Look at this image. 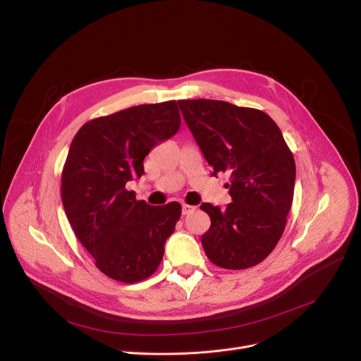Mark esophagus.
I'll list each match as a JSON object with an SVG mask.
<instances>
[{
	"mask_svg": "<svg viewBox=\"0 0 361 361\" xmlns=\"http://www.w3.org/2000/svg\"><path fill=\"white\" fill-rule=\"evenodd\" d=\"M196 210V207L195 206H190V204H183V207H181V213L185 216V214H190L191 212H195Z\"/></svg>",
	"mask_w": 361,
	"mask_h": 361,
	"instance_id": "34e87169",
	"label": "esophagus"
}]
</instances>
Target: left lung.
<instances>
[{
  "instance_id": "8db88e82",
  "label": "left lung",
  "mask_w": 361,
  "mask_h": 361,
  "mask_svg": "<svg viewBox=\"0 0 361 361\" xmlns=\"http://www.w3.org/2000/svg\"><path fill=\"white\" fill-rule=\"evenodd\" d=\"M178 106L212 176H229L232 203L200 206L210 218L204 252L222 269L257 266L276 248L293 202L296 165L281 130L257 109L206 99Z\"/></svg>"
}]
</instances>
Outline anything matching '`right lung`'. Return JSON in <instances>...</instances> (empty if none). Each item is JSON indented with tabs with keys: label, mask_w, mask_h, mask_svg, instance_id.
<instances>
[{
	"label": "right lung",
	"mask_w": 361,
	"mask_h": 361,
	"mask_svg": "<svg viewBox=\"0 0 361 361\" xmlns=\"http://www.w3.org/2000/svg\"><path fill=\"white\" fill-rule=\"evenodd\" d=\"M181 125L177 103L140 104L92 118L72 139L62 171V203L80 243L107 277L152 276L176 229L181 204L136 200L126 183L145 174L143 159Z\"/></svg>",
	"instance_id": "1"
}]
</instances>
